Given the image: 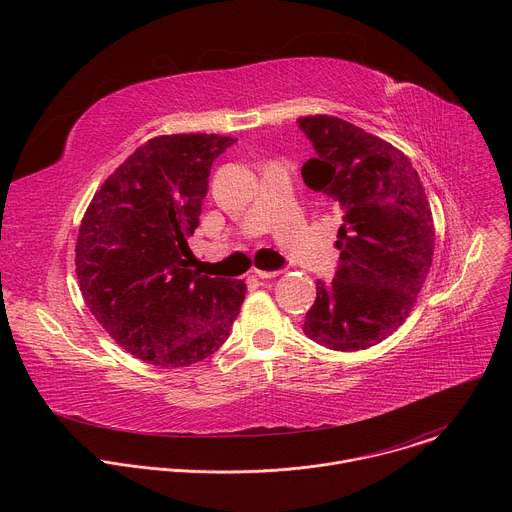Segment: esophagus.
Listing matches in <instances>:
<instances>
[{"label": "esophagus", "mask_w": 512, "mask_h": 512, "mask_svg": "<svg viewBox=\"0 0 512 512\" xmlns=\"http://www.w3.org/2000/svg\"><path fill=\"white\" fill-rule=\"evenodd\" d=\"M281 271H263V269H255V275L261 277V279H271V277H277Z\"/></svg>", "instance_id": "obj_1"}]
</instances>
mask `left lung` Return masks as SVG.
Returning <instances> with one entry per match:
<instances>
[{
  "label": "left lung",
  "mask_w": 512,
  "mask_h": 512,
  "mask_svg": "<svg viewBox=\"0 0 512 512\" xmlns=\"http://www.w3.org/2000/svg\"><path fill=\"white\" fill-rule=\"evenodd\" d=\"M298 125L316 152L302 168L306 186L342 210L338 267L330 283L316 281L304 332L330 350H364L415 306L433 257L431 208L409 158L391 143L330 115Z\"/></svg>",
  "instance_id": "8db88e82"
}]
</instances>
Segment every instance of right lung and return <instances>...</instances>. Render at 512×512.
<instances>
[{
    "instance_id": "add662e5",
    "label": "right lung",
    "mask_w": 512,
    "mask_h": 512,
    "mask_svg": "<svg viewBox=\"0 0 512 512\" xmlns=\"http://www.w3.org/2000/svg\"><path fill=\"white\" fill-rule=\"evenodd\" d=\"M237 139L160 135L93 196L77 239L87 308L129 354L156 367H188L229 338L247 285L190 269L186 237L198 227L212 162Z\"/></svg>"
}]
</instances>
